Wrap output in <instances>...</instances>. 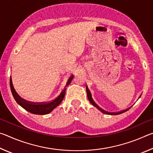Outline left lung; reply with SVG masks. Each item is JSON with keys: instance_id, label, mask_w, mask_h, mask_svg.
<instances>
[{"instance_id": "8db88e82", "label": "left lung", "mask_w": 153, "mask_h": 153, "mask_svg": "<svg viewBox=\"0 0 153 153\" xmlns=\"http://www.w3.org/2000/svg\"><path fill=\"white\" fill-rule=\"evenodd\" d=\"M86 92H87V97H88V100H89V101L90 102V103H91V104H92L93 106H94V107H95L96 108H97L100 111V112H102V113H105V114H107V115H119V114H121V113H124V112H126V111H127L128 110H129V108H130V107H129V108H128V109L124 110V111H120V112H118V113H110V112H107V111H104L103 109H102L101 108H100V107H98V106L94 102V100H93L92 98L91 93H90V90H88V88L87 86H86ZM140 97H139V98H140Z\"/></svg>"}]
</instances>
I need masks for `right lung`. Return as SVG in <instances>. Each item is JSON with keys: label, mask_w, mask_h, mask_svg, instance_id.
Instances as JSON below:
<instances>
[{"label": "right lung", "mask_w": 153, "mask_h": 153, "mask_svg": "<svg viewBox=\"0 0 153 153\" xmlns=\"http://www.w3.org/2000/svg\"><path fill=\"white\" fill-rule=\"evenodd\" d=\"M74 76H71L68 79L67 82L66 86H65L64 89L62 90L61 94H59L57 98H56L55 100L53 101L47 103H36V102H31L25 100L24 99L21 98L17 93L15 91L13 86L12 83V79L11 77L10 78V86H11V90L12 94L13 96L15 101L17 102L18 105H19L21 107H23L24 109L26 110L28 112L31 113L36 114V115H46L51 113L54 108H56L59 104L62 102L65 97V90L67 86H68L70 83L71 82L72 79H73Z\"/></svg>", "instance_id": "right-lung-1"}]
</instances>
